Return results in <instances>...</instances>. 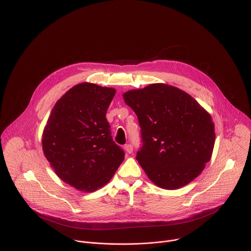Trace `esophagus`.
<instances>
[{
  "label": "esophagus",
  "mask_w": 251,
  "mask_h": 251,
  "mask_svg": "<svg viewBox=\"0 0 251 251\" xmlns=\"http://www.w3.org/2000/svg\"><path fill=\"white\" fill-rule=\"evenodd\" d=\"M124 150H125L126 153L130 154V153L132 152V145H130V144H126V145L124 146Z\"/></svg>",
  "instance_id": "1"
}]
</instances>
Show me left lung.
<instances>
[{
  "instance_id": "left-lung-1",
  "label": "left lung",
  "mask_w": 251,
  "mask_h": 251,
  "mask_svg": "<svg viewBox=\"0 0 251 251\" xmlns=\"http://www.w3.org/2000/svg\"><path fill=\"white\" fill-rule=\"evenodd\" d=\"M123 97L138 118L143 143L136 160L148 178L173 190L197 177L215 144L211 115L188 93L165 83L128 90Z\"/></svg>"
}]
</instances>
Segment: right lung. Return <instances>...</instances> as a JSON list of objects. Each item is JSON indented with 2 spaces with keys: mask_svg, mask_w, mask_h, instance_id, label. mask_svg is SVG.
<instances>
[{
  "mask_svg": "<svg viewBox=\"0 0 251 251\" xmlns=\"http://www.w3.org/2000/svg\"><path fill=\"white\" fill-rule=\"evenodd\" d=\"M116 89L81 82L55 104L42 133L43 153L56 175L81 192L110 181L125 158L106 119Z\"/></svg>",
  "mask_w": 251,
  "mask_h": 251,
  "instance_id": "1",
  "label": "right lung"
}]
</instances>
